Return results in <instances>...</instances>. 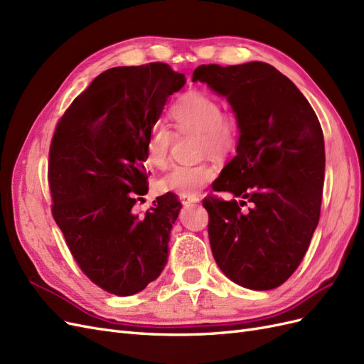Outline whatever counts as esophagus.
Masks as SVG:
<instances>
[{
    "instance_id": "obj_1",
    "label": "esophagus",
    "mask_w": 364,
    "mask_h": 364,
    "mask_svg": "<svg viewBox=\"0 0 364 364\" xmlns=\"http://www.w3.org/2000/svg\"><path fill=\"white\" fill-rule=\"evenodd\" d=\"M179 200H181L183 205H188V203L199 202V197L193 196V194H179Z\"/></svg>"
}]
</instances>
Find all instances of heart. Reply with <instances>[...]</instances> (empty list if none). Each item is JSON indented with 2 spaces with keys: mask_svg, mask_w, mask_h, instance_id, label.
Masks as SVG:
<instances>
[{
  "mask_svg": "<svg viewBox=\"0 0 364 364\" xmlns=\"http://www.w3.org/2000/svg\"><path fill=\"white\" fill-rule=\"evenodd\" d=\"M168 117L176 134H197L199 155L214 159H226L238 149L243 124L234 111H223V106L211 94L193 90L185 92L176 102ZM173 132L164 126H156L150 132L146 144V159L151 167L164 170L171 159ZM217 176L214 165L200 162L196 165H176L164 176V188L194 194L202 186L213 182Z\"/></svg>",
  "mask_w": 364,
  "mask_h": 364,
  "instance_id": "heart-1",
  "label": "heart"
}]
</instances>
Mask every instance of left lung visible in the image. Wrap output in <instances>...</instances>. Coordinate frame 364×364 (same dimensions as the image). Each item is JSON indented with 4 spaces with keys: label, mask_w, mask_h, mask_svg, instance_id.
<instances>
[{
    "label": "left lung",
    "mask_w": 364,
    "mask_h": 364,
    "mask_svg": "<svg viewBox=\"0 0 364 364\" xmlns=\"http://www.w3.org/2000/svg\"><path fill=\"white\" fill-rule=\"evenodd\" d=\"M193 80L228 98L243 124L237 156L213 183L246 202L209 194L208 234L226 277L250 290H272L299 267L321 217L325 142L304 94L264 62L200 65Z\"/></svg>",
    "instance_id": "8db88e82"
}]
</instances>
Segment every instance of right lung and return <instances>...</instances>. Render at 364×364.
Listing matches in <instances>:
<instances>
[{"instance_id":"1","label":"right lung","mask_w":364,"mask_h":364,"mask_svg":"<svg viewBox=\"0 0 364 364\" xmlns=\"http://www.w3.org/2000/svg\"><path fill=\"white\" fill-rule=\"evenodd\" d=\"M183 85L185 75L162 62L111 68L75 97L54 129L53 217L77 266L111 294L144 290L167 264L181 203L167 193L144 217L132 209L149 191L150 132Z\"/></svg>"}]
</instances>
